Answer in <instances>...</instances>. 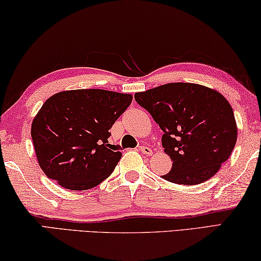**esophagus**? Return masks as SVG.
<instances>
[{
    "label": "esophagus",
    "instance_id": "34e87169",
    "mask_svg": "<svg viewBox=\"0 0 261 261\" xmlns=\"http://www.w3.org/2000/svg\"><path fill=\"white\" fill-rule=\"evenodd\" d=\"M139 152H142L143 154H145V155H151L152 154V150L150 147H146V146H140L139 147Z\"/></svg>",
    "mask_w": 261,
    "mask_h": 261
}]
</instances>
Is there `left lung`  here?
<instances>
[{"label":"left lung","instance_id":"obj_1","mask_svg":"<svg viewBox=\"0 0 261 261\" xmlns=\"http://www.w3.org/2000/svg\"><path fill=\"white\" fill-rule=\"evenodd\" d=\"M164 131L165 153L173 160L163 179L177 185H198L216 174L237 140L230 103L208 87L174 82L135 94Z\"/></svg>","mask_w":261,"mask_h":261}]
</instances>
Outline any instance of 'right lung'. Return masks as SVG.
Masks as SVG:
<instances>
[{
	"instance_id": "1",
	"label": "right lung",
	"mask_w": 261,
	"mask_h": 261,
	"mask_svg": "<svg viewBox=\"0 0 261 261\" xmlns=\"http://www.w3.org/2000/svg\"><path fill=\"white\" fill-rule=\"evenodd\" d=\"M132 101L105 89L64 90L47 98L31 125L37 160L66 189L87 190L106 180L122 158L109 130Z\"/></svg>"
}]
</instances>
